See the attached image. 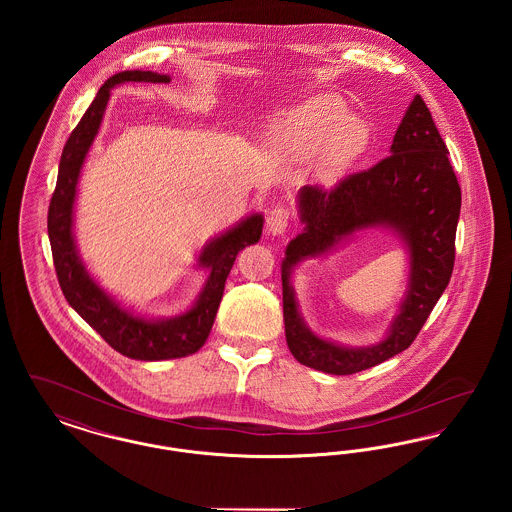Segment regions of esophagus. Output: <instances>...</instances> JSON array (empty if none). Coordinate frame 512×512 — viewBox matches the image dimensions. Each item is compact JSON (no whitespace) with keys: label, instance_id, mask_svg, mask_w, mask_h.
Segmentation results:
<instances>
[{"label":"esophagus","instance_id":"1","mask_svg":"<svg viewBox=\"0 0 512 512\" xmlns=\"http://www.w3.org/2000/svg\"><path fill=\"white\" fill-rule=\"evenodd\" d=\"M288 222H290V211L288 209H284V207L272 209L267 215V224H265L268 236L284 234L286 228H288Z\"/></svg>","mask_w":512,"mask_h":512}]
</instances>
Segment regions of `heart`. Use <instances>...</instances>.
I'll return each mask as SVG.
<instances>
[{
    "instance_id": "heart-1",
    "label": "heart",
    "mask_w": 512,
    "mask_h": 512,
    "mask_svg": "<svg viewBox=\"0 0 512 512\" xmlns=\"http://www.w3.org/2000/svg\"><path fill=\"white\" fill-rule=\"evenodd\" d=\"M368 136L365 122L349 117L338 94H318L292 109L270 136V149L282 159L303 161L317 153L326 178H336L359 155Z\"/></svg>"
}]
</instances>
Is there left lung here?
<instances>
[{"instance_id":"1","label":"left lung","mask_w":512,"mask_h":512,"mask_svg":"<svg viewBox=\"0 0 512 512\" xmlns=\"http://www.w3.org/2000/svg\"><path fill=\"white\" fill-rule=\"evenodd\" d=\"M390 153L368 171L345 176L330 192L305 186L297 194L305 228L286 247L282 295L286 341L301 365L345 376L388 361L413 343L451 280L461 186L420 96L411 101ZM366 227H390L406 244L410 282L389 336L376 346L345 348L308 330L298 315L289 278L301 260L331 250Z\"/></svg>"}]
</instances>
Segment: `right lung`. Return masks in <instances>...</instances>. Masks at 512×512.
Instances as JSON below:
<instances>
[{
  "label": "right lung",
  "instance_id": "obj_1",
  "mask_svg": "<svg viewBox=\"0 0 512 512\" xmlns=\"http://www.w3.org/2000/svg\"><path fill=\"white\" fill-rule=\"evenodd\" d=\"M122 82H171L169 74L151 71H122L111 76L76 124L63 147L57 186L48 211V234L53 265L59 286L74 311L84 318L103 340L128 359L165 361L192 355L203 347L219 311L224 282L236 255L245 245L257 244L263 232V215L255 213L238 222L228 232L211 240L199 253V267L209 270V278L195 299L194 307L172 318L136 317L99 288L78 257L73 236V209L76 186L84 159L98 136L111 88Z\"/></svg>",
  "mask_w": 512,
  "mask_h": 512
}]
</instances>
